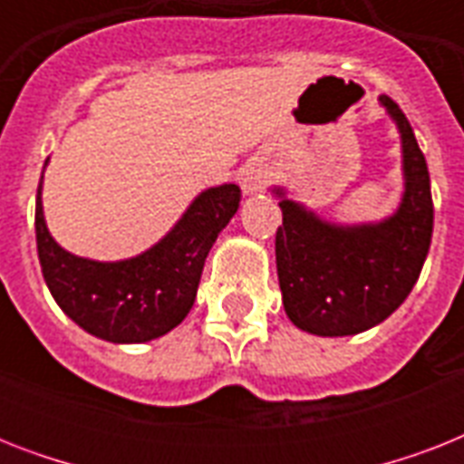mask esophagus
Instances as JSON below:
<instances>
[{
	"instance_id": "34e87169",
	"label": "esophagus",
	"mask_w": 464,
	"mask_h": 464,
	"mask_svg": "<svg viewBox=\"0 0 464 464\" xmlns=\"http://www.w3.org/2000/svg\"><path fill=\"white\" fill-rule=\"evenodd\" d=\"M267 182H269V170L267 166H262V163H250V166H246V170L240 173V189H243L246 195L260 192V189H265Z\"/></svg>"
}]
</instances>
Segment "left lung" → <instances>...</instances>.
<instances>
[{"label": "left lung", "instance_id": "left-lung-1", "mask_svg": "<svg viewBox=\"0 0 464 464\" xmlns=\"http://www.w3.org/2000/svg\"><path fill=\"white\" fill-rule=\"evenodd\" d=\"M402 140L404 195L392 217L378 224L337 226L286 199L276 228V275L286 315L317 337L359 334L390 317L414 289L433 233L429 168L410 120L381 96Z\"/></svg>", "mask_w": 464, "mask_h": 464}]
</instances>
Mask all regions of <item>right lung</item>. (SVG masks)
<instances>
[{
	"label": "right lung",
	"mask_w": 464,
	"mask_h": 464,
	"mask_svg": "<svg viewBox=\"0 0 464 464\" xmlns=\"http://www.w3.org/2000/svg\"><path fill=\"white\" fill-rule=\"evenodd\" d=\"M40 192L43 178L35 199V240L47 289L79 327L112 344L151 342L185 320L204 260L240 204V188L233 182L204 189L147 253L96 262L57 246L45 226Z\"/></svg>",
	"instance_id": "right-lung-1"
}]
</instances>
